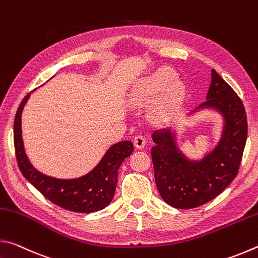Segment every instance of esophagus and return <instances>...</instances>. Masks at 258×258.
<instances>
[{
	"mask_svg": "<svg viewBox=\"0 0 258 258\" xmlns=\"http://www.w3.org/2000/svg\"><path fill=\"white\" fill-rule=\"evenodd\" d=\"M134 146L137 147L138 149H142V148L146 146V139H145V137H143V135H141V134L137 135V137L134 138Z\"/></svg>",
	"mask_w": 258,
	"mask_h": 258,
	"instance_id": "1",
	"label": "esophagus"
}]
</instances>
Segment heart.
Wrapping results in <instances>:
<instances>
[{
  "instance_id": "heart-1",
  "label": "heart",
  "mask_w": 258,
  "mask_h": 258,
  "mask_svg": "<svg viewBox=\"0 0 258 258\" xmlns=\"http://www.w3.org/2000/svg\"><path fill=\"white\" fill-rule=\"evenodd\" d=\"M174 77H175V74L169 69H161V71L157 72L151 77L147 78L145 82H142V84L138 87V90L134 93L135 99H145L156 95L160 91H163L166 86H168L169 83L174 80ZM184 86L180 82L174 83L171 89L168 90L167 94L159 103L158 112L160 115H169L176 108L180 107L183 98H184Z\"/></svg>"
}]
</instances>
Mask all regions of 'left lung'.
Segmentation results:
<instances>
[{
	"label": "left lung",
	"instance_id": "left-lung-1",
	"mask_svg": "<svg viewBox=\"0 0 258 258\" xmlns=\"http://www.w3.org/2000/svg\"><path fill=\"white\" fill-rule=\"evenodd\" d=\"M204 108L222 113L224 127L220 142L202 160H190L182 154L171 128L152 133L156 185L164 202L172 207L190 209L211 202L225 190L239 171L247 140L246 110L241 99L214 69L206 101L196 110Z\"/></svg>",
	"mask_w": 258,
	"mask_h": 258
}]
</instances>
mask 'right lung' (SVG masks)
<instances>
[{
  "mask_svg": "<svg viewBox=\"0 0 258 258\" xmlns=\"http://www.w3.org/2000/svg\"><path fill=\"white\" fill-rule=\"evenodd\" d=\"M29 95L30 93L21 101L14 124L16 158L21 174L46 199L67 211L92 213L107 207L115 195L119 166L133 152V143L121 141L111 146L100 163L82 177L61 180L44 175L29 163L21 138V112Z\"/></svg>",
  "mask_w": 258,
  "mask_h": 258,
  "instance_id": "add662e5",
  "label": "right lung"
}]
</instances>
